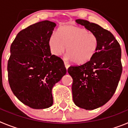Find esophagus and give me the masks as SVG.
<instances>
[{
  "label": "esophagus",
  "mask_w": 128,
  "mask_h": 128,
  "mask_svg": "<svg viewBox=\"0 0 128 128\" xmlns=\"http://www.w3.org/2000/svg\"><path fill=\"white\" fill-rule=\"evenodd\" d=\"M64 63H65V67H66V69H68V68L70 66V65L68 63H66V62H64Z\"/></svg>",
  "instance_id": "obj_1"
}]
</instances>
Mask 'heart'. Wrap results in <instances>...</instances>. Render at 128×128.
I'll return each mask as SVG.
<instances>
[{
    "label": "heart",
    "instance_id": "1",
    "mask_svg": "<svg viewBox=\"0 0 128 128\" xmlns=\"http://www.w3.org/2000/svg\"><path fill=\"white\" fill-rule=\"evenodd\" d=\"M48 44L54 55H62L66 47V59L76 64H83L96 54L99 47V38L96 34L83 28L65 26L50 36Z\"/></svg>",
    "mask_w": 128,
    "mask_h": 128
}]
</instances>
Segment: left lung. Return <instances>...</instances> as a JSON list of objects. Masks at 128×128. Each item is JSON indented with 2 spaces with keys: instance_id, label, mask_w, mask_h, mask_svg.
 <instances>
[{
  "instance_id": "left-lung-1",
  "label": "left lung",
  "mask_w": 128,
  "mask_h": 128,
  "mask_svg": "<svg viewBox=\"0 0 128 128\" xmlns=\"http://www.w3.org/2000/svg\"><path fill=\"white\" fill-rule=\"evenodd\" d=\"M76 22L99 38L98 50L90 61L68 68L73 79L74 104L83 109L94 110L108 102L117 89L122 71L121 48L109 30L87 20L78 19Z\"/></svg>"
}]
</instances>
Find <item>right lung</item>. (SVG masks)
<instances>
[{
	"label": "right lung",
	"mask_w": 128,
	"mask_h": 128,
	"mask_svg": "<svg viewBox=\"0 0 128 128\" xmlns=\"http://www.w3.org/2000/svg\"><path fill=\"white\" fill-rule=\"evenodd\" d=\"M56 26L48 20L34 24L20 30L10 47V88L19 100L34 109L52 105V89L66 72L63 60L50 53L48 40Z\"/></svg>",
	"instance_id": "right-lung-1"
}]
</instances>
